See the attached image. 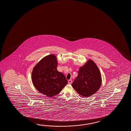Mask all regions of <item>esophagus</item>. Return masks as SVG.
Instances as JSON below:
<instances>
[{"instance_id": "obj_1", "label": "esophagus", "mask_w": 131, "mask_h": 131, "mask_svg": "<svg viewBox=\"0 0 131 131\" xmlns=\"http://www.w3.org/2000/svg\"><path fill=\"white\" fill-rule=\"evenodd\" d=\"M71 83H72V80H69L68 81V84H70Z\"/></svg>"}]
</instances>
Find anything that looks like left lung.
<instances>
[{"label": "left lung", "mask_w": 131, "mask_h": 131, "mask_svg": "<svg viewBox=\"0 0 131 131\" xmlns=\"http://www.w3.org/2000/svg\"><path fill=\"white\" fill-rule=\"evenodd\" d=\"M102 84V77L99 68L95 62L89 60L80 68L78 75L72 86L80 95L83 97L92 95L97 92Z\"/></svg>", "instance_id": "left-lung-1"}]
</instances>
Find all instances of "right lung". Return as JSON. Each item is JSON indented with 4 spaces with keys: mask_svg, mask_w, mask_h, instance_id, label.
I'll return each mask as SVG.
<instances>
[{
    "mask_svg": "<svg viewBox=\"0 0 131 131\" xmlns=\"http://www.w3.org/2000/svg\"><path fill=\"white\" fill-rule=\"evenodd\" d=\"M56 57L50 54L43 58L34 67L32 81L39 92L47 96L59 94L68 83L64 75L57 71Z\"/></svg>",
    "mask_w": 131,
    "mask_h": 131,
    "instance_id": "obj_1",
    "label": "right lung"
}]
</instances>
